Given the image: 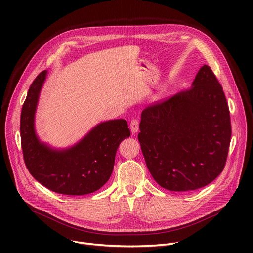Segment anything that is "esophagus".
<instances>
[{
    "label": "esophagus",
    "mask_w": 253,
    "mask_h": 253,
    "mask_svg": "<svg viewBox=\"0 0 253 253\" xmlns=\"http://www.w3.org/2000/svg\"><path fill=\"white\" fill-rule=\"evenodd\" d=\"M130 129H131L132 133H136V132L138 131V129H139V121H138L137 119L131 120V122H130Z\"/></svg>",
    "instance_id": "esophagus-1"
}]
</instances>
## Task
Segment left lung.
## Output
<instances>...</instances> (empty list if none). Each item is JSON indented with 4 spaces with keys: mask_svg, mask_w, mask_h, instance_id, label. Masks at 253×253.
<instances>
[{
    "mask_svg": "<svg viewBox=\"0 0 253 253\" xmlns=\"http://www.w3.org/2000/svg\"><path fill=\"white\" fill-rule=\"evenodd\" d=\"M138 140L153 178L174 192L213 181L224 168L231 142L229 105L221 85L204 64L185 91L141 113Z\"/></svg>",
    "mask_w": 253,
    "mask_h": 253,
    "instance_id": "8db88e82",
    "label": "left lung"
}]
</instances>
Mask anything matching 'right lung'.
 <instances>
[{
	"mask_svg": "<svg viewBox=\"0 0 253 253\" xmlns=\"http://www.w3.org/2000/svg\"><path fill=\"white\" fill-rule=\"evenodd\" d=\"M47 71L40 73L30 86L20 116V138L26 168L47 189L63 195L81 196L99 190L114 169L117 150L130 136L123 119L98 124L74 147L54 150L39 140L35 113Z\"/></svg>",
	"mask_w": 253,
	"mask_h": 253,
	"instance_id": "right-lung-1",
	"label": "right lung"
}]
</instances>
